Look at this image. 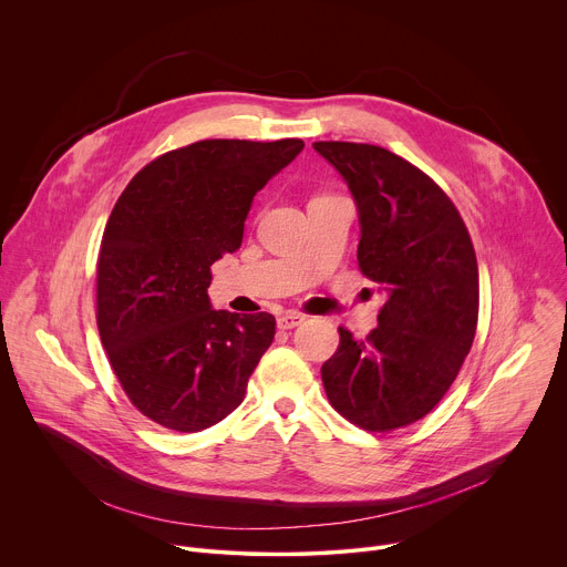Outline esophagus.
<instances>
[{"instance_id":"esophagus-1","label":"esophagus","mask_w":567,"mask_h":567,"mask_svg":"<svg viewBox=\"0 0 567 567\" xmlns=\"http://www.w3.org/2000/svg\"><path fill=\"white\" fill-rule=\"evenodd\" d=\"M302 322H305V316L298 313V311H287V313L278 316V328L280 330H293V328L302 326Z\"/></svg>"}]
</instances>
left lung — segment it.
Masks as SVG:
<instances>
[{
    "label": "left lung",
    "mask_w": 567,
    "mask_h": 567,
    "mask_svg": "<svg viewBox=\"0 0 567 567\" xmlns=\"http://www.w3.org/2000/svg\"><path fill=\"white\" fill-rule=\"evenodd\" d=\"M313 150L346 179L359 210V269L388 293L379 326L320 368L332 406L385 433L429 415L455 381L477 326V260L446 193L394 152L348 141Z\"/></svg>",
    "instance_id": "8db88e82"
}]
</instances>
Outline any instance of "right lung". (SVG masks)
Here are the masks:
<instances>
[{"label":"right lung","mask_w":567,"mask_h":567,"mask_svg":"<svg viewBox=\"0 0 567 567\" xmlns=\"http://www.w3.org/2000/svg\"><path fill=\"white\" fill-rule=\"evenodd\" d=\"M300 138H208L161 154L118 197L99 254L96 320L134 406L197 433L230 415L274 341L267 311L213 309L210 267L241 245L254 197Z\"/></svg>","instance_id":"1"}]
</instances>
